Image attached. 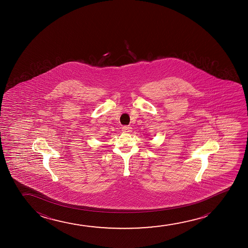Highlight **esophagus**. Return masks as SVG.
I'll list each match as a JSON object with an SVG mask.
<instances>
[{
  "mask_svg": "<svg viewBox=\"0 0 248 248\" xmlns=\"http://www.w3.org/2000/svg\"><path fill=\"white\" fill-rule=\"evenodd\" d=\"M122 131L124 133H130L132 131V128L129 126H124L122 128Z\"/></svg>",
  "mask_w": 248,
  "mask_h": 248,
  "instance_id": "esophagus-1",
  "label": "esophagus"
}]
</instances>
